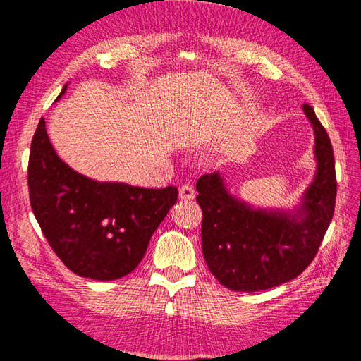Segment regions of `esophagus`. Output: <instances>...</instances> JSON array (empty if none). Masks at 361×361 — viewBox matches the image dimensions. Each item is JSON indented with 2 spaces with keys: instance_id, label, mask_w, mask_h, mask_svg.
<instances>
[{
  "instance_id": "obj_1",
  "label": "esophagus",
  "mask_w": 361,
  "mask_h": 361,
  "mask_svg": "<svg viewBox=\"0 0 361 361\" xmlns=\"http://www.w3.org/2000/svg\"><path fill=\"white\" fill-rule=\"evenodd\" d=\"M180 197L183 198V200H192V198L195 197V190L190 183H185V185H181Z\"/></svg>"
}]
</instances>
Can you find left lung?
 Instances as JSON below:
<instances>
[{"mask_svg": "<svg viewBox=\"0 0 361 361\" xmlns=\"http://www.w3.org/2000/svg\"><path fill=\"white\" fill-rule=\"evenodd\" d=\"M302 110L315 132V180L295 214L255 209L228 194L221 176L202 175V245L209 271L234 291L268 290L298 278L315 259L331 225L335 198V158L326 128L309 104Z\"/></svg>", "mask_w": 361, "mask_h": 361, "instance_id": "obj_1", "label": "left lung"}]
</instances>
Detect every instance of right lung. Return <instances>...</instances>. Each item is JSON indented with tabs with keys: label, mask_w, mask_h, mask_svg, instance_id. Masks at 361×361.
I'll list each match as a JSON object with an SVG mask.
<instances>
[{
	"label": "right lung",
	"mask_w": 361,
	"mask_h": 361,
	"mask_svg": "<svg viewBox=\"0 0 361 361\" xmlns=\"http://www.w3.org/2000/svg\"><path fill=\"white\" fill-rule=\"evenodd\" d=\"M27 186L34 216L54 252L73 273L96 281L135 270L178 197L175 186L99 183L73 171L57 157L43 118L30 142Z\"/></svg>",
	"instance_id": "obj_1"
}]
</instances>
